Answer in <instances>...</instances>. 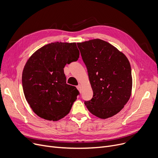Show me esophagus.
Segmentation results:
<instances>
[{
  "instance_id": "esophagus-1",
  "label": "esophagus",
  "mask_w": 158,
  "mask_h": 158,
  "mask_svg": "<svg viewBox=\"0 0 158 158\" xmlns=\"http://www.w3.org/2000/svg\"><path fill=\"white\" fill-rule=\"evenodd\" d=\"M77 88L79 91H81V85H79L77 86Z\"/></svg>"
}]
</instances>
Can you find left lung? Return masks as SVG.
Segmentation results:
<instances>
[{"label": "left lung", "mask_w": 158, "mask_h": 158, "mask_svg": "<svg viewBox=\"0 0 158 158\" xmlns=\"http://www.w3.org/2000/svg\"><path fill=\"white\" fill-rule=\"evenodd\" d=\"M77 44L94 92L93 98L85 104L98 118L111 117L123 108L131 95L129 61L117 48L100 39Z\"/></svg>", "instance_id": "left-lung-1"}]
</instances>
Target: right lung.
I'll list each match as a JSON object with an SVG mask.
<instances>
[{"mask_svg": "<svg viewBox=\"0 0 158 158\" xmlns=\"http://www.w3.org/2000/svg\"><path fill=\"white\" fill-rule=\"evenodd\" d=\"M79 57L76 43L54 42L29 58L22 72V86L26 101L38 117L57 121L69 114L79 93L66 83L63 69Z\"/></svg>", "mask_w": 158, "mask_h": 158, "instance_id": "add662e5", "label": "right lung"}]
</instances>
